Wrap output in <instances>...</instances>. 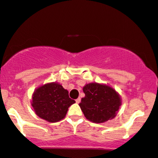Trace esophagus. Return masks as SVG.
<instances>
[{
	"instance_id": "1",
	"label": "esophagus",
	"mask_w": 158,
	"mask_h": 158,
	"mask_svg": "<svg viewBox=\"0 0 158 158\" xmlns=\"http://www.w3.org/2000/svg\"><path fill=\"white\" fill-rule=\"evenodd\" d=\"M80 102H81V98H77V99H76V102H77V104H79Z\"/></svg>"
}]
</instances>
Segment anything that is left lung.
<instances>
[{
	"label": "left lung",
	"instance_id": "obj_1",
	"mask_svg": "<svg viewBox=\"0 0 158 158\" xmlns=\"http://www.w3.org/2000/svg\"><path fill=\"white\" fill-rule=\"evenodd\" d=\"M83 92L85 96L79 105L87 120L99 123L115 117L121 105V98L113 87L89 83L83 87Z\"/></svg>",
	"mask_w": 158,
	"mask_h": 158
}]
</instances>
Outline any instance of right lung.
<instances>
[{
	"label": "right lung",
	"instance_id": "1",
	"mask_svg": "<svg viewBox=\"0 0 158 158\" xmlns=\"http://www.w3.org/2000/svg\"><path fill=\"white\" fill-rule=\"evenodd\" d=\"M68 91L57 82L47 83L37 87L32 95L31 106L36 115L51 123L65 117L68 107L75 103Z\"/></svg>",
	"mask_w": 158,
	"mask_h": 158
}]
</instances>
